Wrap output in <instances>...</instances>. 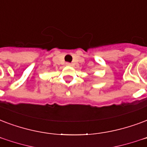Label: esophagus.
Instances as JSON below:
<instances>
[{"mask_svg":"<svg viewBox=\"0 0 147 147\" xmlns=\"http://www.w3.org/2000/svg\"><path fill=\"white\" fill-rule=\"evenodd\" d=\"M65 65H67V66H70V65H71V64L69 63V62H66Z\"/></svg>","mask_w":147,"mask_h":147,"instance_id":"esophagus-1","label":"esophagus"}]
</instances>
